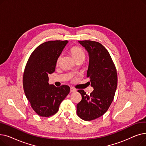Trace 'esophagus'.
Here are the masks:
<instances>
[{
  "label": "esophagus",
  "mask_w": 146,
  "mask_h": 146,
  "mask_svg": "<svg viewBox=\"0 0 146 146\" xmlns=\"http://www.w3.org/2000/svg\"><path fill=\"white\" fill-rule=\"evenodd\" d=\"M76 89L73 87L70 88V92H76Z\"/></svg>",
  "instance_id": "esophagus-1"
}]
</instances>
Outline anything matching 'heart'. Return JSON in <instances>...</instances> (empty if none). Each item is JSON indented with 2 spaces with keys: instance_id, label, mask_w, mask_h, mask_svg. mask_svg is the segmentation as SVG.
Masks as SVG:
<instances>
[{
  "instance_id": "b5f03b06",
  "label": "heart",
  "mask_w": 146,
  "mask_h": 146,
  "mask_svg": "<svg viewBox=\"0 0 146 146\" xmlns=\"http://www.w3.org/2000/svg\"><path fill=\"white\" fill-rule=\"evenodd\" d=\"M70 52L73 57L77 60L79 58H85V52L83 50V48L79 47V46H74L73 47L71 50ZM60 59V57H58V58L57 60V63L58 64Z\"/></svg>"
}]
</instances>
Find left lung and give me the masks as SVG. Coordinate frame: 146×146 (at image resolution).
<instances>
[{"instance_id":"8db88e82","label":"left lung","mask_w":146,"mask_h":146,"mask_svg":"<svg viewBox=\"0 0 146 146\" xmlns=\"http://www.w3.org/2000/svg\"><path fill=\"white\" fill-rule=\"evenodd\" d=\"M79 42L89 52L86 76L94 90L89 95L82 89L78 90L82 100L77 105V114L83 120L92 121L103 115L110 108L117 86V72L109 52L101 43L90 40Z\"/></svg>"}]
</instances>
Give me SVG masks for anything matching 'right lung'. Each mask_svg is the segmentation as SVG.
<instances>
[{"label": "right lung", "instance_id": "obj_1", "mask_svg": "<svg viewBox=\"0 0 146 146\" xmlns=\"http://www.w3.org/2000/svg\"><path fill=\"white\" fill-rule=\"evenodd\" d=\"M67 40L48 41L40 45L30 55L23 75V87L34 111L41 117L56 113L70 92V87L49 85L48 74L54 72L57 60Z\"/></svg>", "mask_w": 146, "mask_h": 146}]
</instances>
